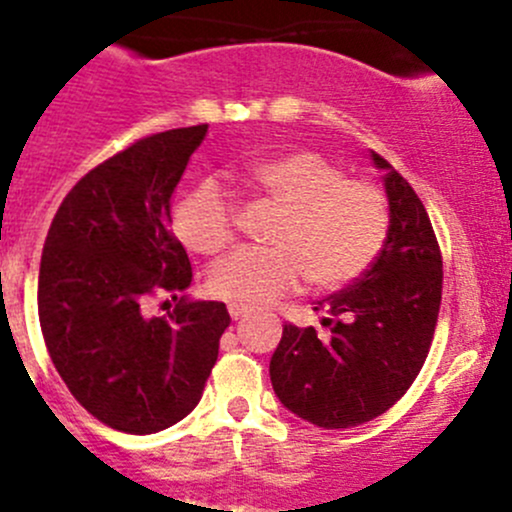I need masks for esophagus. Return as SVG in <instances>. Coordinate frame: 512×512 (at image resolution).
Segmentation results:
<instances>
[{
  "label": "esophagus",
  "mask_w": 512,
  "mask_h": 512,
  "mask_svg": "<svg viewBox=\"0 0 512 512\" xmlns=\"http://www.w3.org/2000/svg\"><path fill=\"white\" fill-rule=\"evenodd\" d=\"M227 310H230L232 320H242V317H245L247 312H250V307H247V305H237V302H232V305L227 307Z\"/></svg>",
  "instance_id": "esophagus-1"
}]
</instances>
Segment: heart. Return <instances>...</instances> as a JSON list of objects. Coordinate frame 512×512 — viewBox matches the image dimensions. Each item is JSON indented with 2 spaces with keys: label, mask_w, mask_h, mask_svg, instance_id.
Wrapping results in <instances>:
<instances>
[{
  "label": "heart",
  "mask_w": 512,
  "mask_h": 512,
  "mask_svg": "<svg viewBox=\"0 0 512 512\" xmlns=\"http://www.w3.org/2000/svg\"><path fill=\"white\" fill-rule=\"evenodd\" d=\"M247 180L282 207L275 247H240L210 270L212 295L260 305L302 280L320 290L350 285L370 270L388 242L390 202L367 180L347 177L320 152L297 150L252 162ZM175 232L197 255H217L235 242L237 205L217 180H200L175 207Z\"/></svg>",
  "instance_id": "b5f03b06"
}]
</instances>
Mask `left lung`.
Returning <instances> with one entry per match:
<instances>
[{
	"label": "left lung",
	"instance_id": "obj_1",
	"mask_svg": "<svg viewBox=\"0 0 512 512\" xmlns=\"http://www.w3.org/2000/svg\"><path fill=\"white\" fill-rule=\"evenodd\" d=\"M372 162L385 170L388 242L365 275L317 302L330 337L285 325L270 360L280 403L327 430L367 423L408 393L430 352L443 297V255L428 210L385 157L372 152Z\"/></svg>",
	"mask_w": 512,
	"mask_h": 512
}]
</instances>
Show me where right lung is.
<instances>
[{"label":"right lung","instance_id":"obj_1","mask_svg":"<svg viewBox=\"0 0 512 512\" xmlns=\"http://www.w3.org/2000/svg\"><path fill=\"white\" fill-rule=\"evenodd\" d=\"M207 124L157 132L89 170L59 205L39 262V325L59 377L99 423L150 435L200 403L230 325L225 302L147 315L192 285L170 200Z\"/></svg>","mask_w":512,"mask_h":512}]
</instances>
